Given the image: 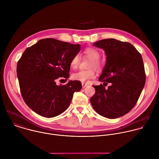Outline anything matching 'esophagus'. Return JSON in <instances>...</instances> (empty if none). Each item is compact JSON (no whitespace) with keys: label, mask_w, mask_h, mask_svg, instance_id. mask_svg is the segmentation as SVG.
I'll return each instance as SVG.
<instances>
[{"label":"esophagus","mask_w":159,"mask_h":159,"mask_svg":"<svg viewBox=\"0 0 159 159\" xmlns=\"http://www.w3.org/2000/svg\"><path fill=\"white\" fill-rule=\"evenodd\" d=\"M82 87H83V88H85V87H86L89 86V84H84V83H82Z\"/></svg>","instance_id":"1"}]
</instances>
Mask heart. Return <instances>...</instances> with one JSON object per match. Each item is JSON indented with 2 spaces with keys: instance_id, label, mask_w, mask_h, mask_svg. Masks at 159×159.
I'll return each mask as SVG.
<instances>
[{
  "instance_id": "heart-1",
  "label": "heart",
  "mask_w": 159,
  "mask_h": 159,
  "mask_svg": "<svg viewBox=\"0 0 159 159\" xmlns=\"http://www.w3.org/2000/svg\"><path fill=\"white\" fill-rule=\"evenodd\" d=\"M83 54L85 56L88 57L91 60L88 66L90 69L85 70H80L77 72L74 73L72 75V79L74 80L80 81L82 83L87 82L89 80L95 78L96 72L93 69L95 68L97 70H101L104 65L103 61L100 59V53L98 49L94 48L89 47L85 48ZM80 61V56L79 54L74 55L70 60V65L72 69H76L78 67Z\"/></svg>"
}]
</instances>
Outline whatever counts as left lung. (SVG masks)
I'll use <instances>...</instances> for the list:
<instances>
[{"instance_id":"obj_1","label":"left lung","mask_w":159,"mask_h":159,"mask_svg":"<svg viewBox=\"0 0 159 159\" xmlns=\"http://www.w3.org/2000/svg\"><path fill=\"white\" fill-rule=\"evenodd\" d=\"M93 46L102 48L107 62L99 78L102 84L93 85L90 102L101 116L115 119L129 112L136 104L146 83V73L141 54L128 42L110 38L97 41Z\"/></svg>"}]
</instances>
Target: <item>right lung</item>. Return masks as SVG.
<instances>
[{"instance_id":"right-lung-1","label":"right lung","mask_w":159,"mask_h":159,"mask_svg":"<svg viewBox=\"0 0 159 159\" xmlns=\"http://www.w3.org/2000/svg\"><path fill=\"white\" fill-rule=\"evenodd\" d=\"M80 50V44L53 38L42 39L25 49L18 61L16 73L23 99L33 111L52 118L69 107L82 84L70 80L57 85L56 81L59 78L67 80L70 60Z\"/></svg>"}]
</instances>
